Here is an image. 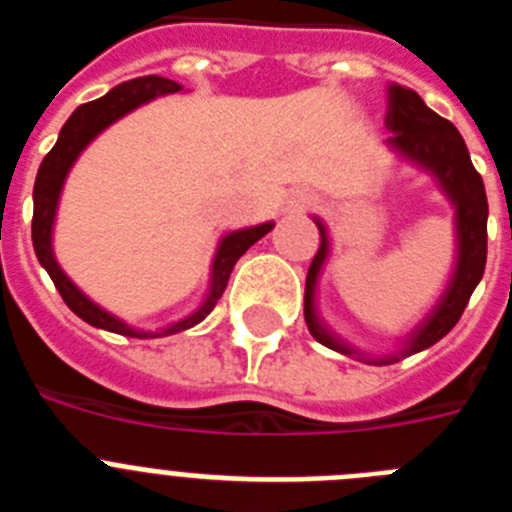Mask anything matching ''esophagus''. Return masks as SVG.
I'll list each match as a JSON object with an SVG mask.
<instances>
[{"label": "esophagus", "instance_id": "obj_1", "mask_svg": "<svg viewBox=\"0 0 512 512\" xmlns=\"http://www.w3.org/2000/svg\"><path fill=\"white\" fill-rule=\"evenodd\" d=\"M310 207V194L305 192H295L289 197V210L292 212H305Z\"/></svg>", "mask_w": 512, "mask_h": 512}]
</instances>
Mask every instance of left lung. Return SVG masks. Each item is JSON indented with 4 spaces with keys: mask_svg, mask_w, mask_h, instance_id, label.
<instances>
[{
    "mask_svg": "<svg viewBox=\"0 0 512 512\" xmlns=\"http://www.w3.org/2000/svg\"><path fill=\"white\" fill-rule=\"evenodd\" d=\"M387 130L392 135L387 138V148L397 153L410 164L420 166L433 176L441 187V192L449 197L454 207V230H456V261L451 271L449 284L443 289L431 312L410 330L408 336L400 341V348L387 356L361 354L359 348L348 346L343 338L330 333L315 310V292H318V279L330 253L328 228L320 217H312L320 230V248L312 259L310 271L305 279V323L312 338L323 346L333 348L338 354L356 356L369 364H395V361L413 356L423 348L441 341L456 323L461 312L467 307L474 287L485 274L487 261V194L482 176L472 166L467 143L459 135V130L449 120L428 107L418 92L400 84H390L387 89Z\"/></svg>",
    "mask_w": 512,
    "mask_h": 512,
    "instance_id": "8db88e82",
    "label": "left lung"
}]
</instances>
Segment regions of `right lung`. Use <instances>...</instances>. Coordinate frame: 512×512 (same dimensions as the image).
I'll return each mask as SVG.
<instances>
[{"mask_svg": "<svg viewBox=\"0 0 512 512\" xmlns=\"http://www.w3.org/2000/svg\"><path fill=\"white\" fill-rule=\"evenodd\" d=\"M182 92V84L176 81L164 79V76H138V79L122 81L115 89L104 94V97L94 99V102L81 104L76 107L74 115L66 120V125L58 133L56 146L51 148V153L43 158V164L38 169V179H35L33 189V248L35 256H38L40 266H43L48 274H51L53 284L61 292L63 302L71 307V310L79 315L84 323L94 325V328L110 330V333H120V336L130 338H156V336H174L179 330H187L192 325L202 323L212 312V307L217 305V300L223 297L225 287H228L230 271H233L235 261L241 259L243 253L253 246L256 241H261L274 223H261L253 225V228L233 230V233L223 235L220 243H217L215 259H212L210 269V289H207L205 300L200 302V307L194 312H189L187 318L176 320V323L166 325V328L158 330H138L133 325H128L125 320H120L117 315L107 312L104 307H99L97 302L89 300L69 277L66 271L58 266L56 253H53V223H56L58 212V200H61L63 184H66V176H69L71 166L76 164V158L81 156V151L97 138L102 130H107L112 122H117L120 117H125L128 112L138 110L140 104L151 102L156 97H164V94H176Z\"/></svg>", "mask_w": 512, "mask_h": 512, "instance_id": "obj_1", "label": "right lung"}]
</instances>
